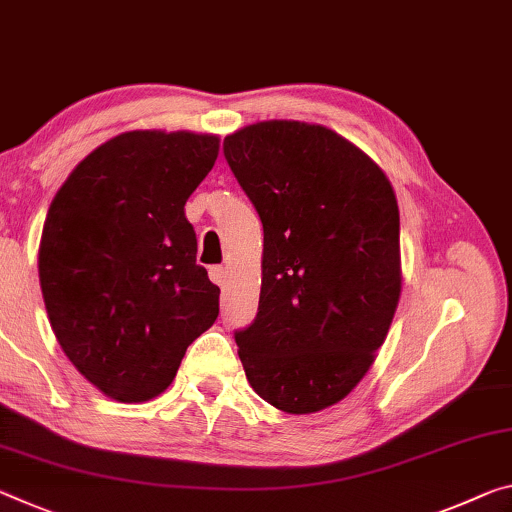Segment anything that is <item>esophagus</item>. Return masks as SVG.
<instances>
[{
    "instance_id": "1",
    "label": "esophagus",
    "mask_w": 512,
    "mask_h": 512,
    "mask_svg": "<svg viewBox=\"0 0 512 512\" xmlns=\"http://www.w3.org/2000/svg\"><path fill=\"white\" fill-rule=\"evenodd\" d=\"M209 278H212L216 285H225V280H227V271L223 269V266H212V269H209Z\"/></svg>"
}]
</instances>
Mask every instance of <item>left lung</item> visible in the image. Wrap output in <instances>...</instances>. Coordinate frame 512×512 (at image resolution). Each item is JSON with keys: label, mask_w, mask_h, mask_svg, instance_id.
<instances>
[{"label": "left lung", "mask_w": 512, "mask_h": 512, "mask_svg": "<svg viewBox=\"0 0 512 512\" xmlns=\"http://www.w3.org/2000/svg\"><path fill=\"white\" fill-rule=\"evenodd\" d=\"M264 227L257 316L234 332L250 387L310 415L342 401L383 346L401 294L399 205L351 141L269 120L223 141Z\"/></svg>", "instance_id": "8db88e82"}]
</instances>
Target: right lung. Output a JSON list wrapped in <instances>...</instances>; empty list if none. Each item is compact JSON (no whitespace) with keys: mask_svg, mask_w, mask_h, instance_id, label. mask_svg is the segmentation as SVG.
Here are the masks:
<instances>
[{"mask_svg":"<svg viewBox=\"0 0 512 512\" xmlns=\"http://www.w3.org/2000/svg\"><path fill=\"white\" fill-rule=\"evenodd\" d=\"M216 157L209 134L125 132L52 200L38 253L47 316L68 360L111 399L159 396L216 321L221 289L196 264L184 216Z\"/></svg>","mask_w":512,"mask_h":512,"instance_id":"add662e5","label":"right lung"}]
</instances>
